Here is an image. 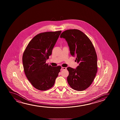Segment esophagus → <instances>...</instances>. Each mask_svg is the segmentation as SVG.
I'll use <instances>...</instances> for the list:
<instances>
[{
  "label": "esophagus",
  "mask_w": 120,
  "mask_h": 120,
  "mask_svg": "<svg viewBox=\"0 0 120 120\" xmlns=\"http://www.w3.org/2000/svg\"><path fill=\"white\" fill-rule=\"evenodd\" d=\"M66 68L65 67H62L61 68V70H66Z\"/></svg>",
  "instance_id": "1"
}]
</instances>
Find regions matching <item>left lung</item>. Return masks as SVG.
<instances>
[{
    "mask_svg": "<svg viewBox=\"0 0 120 120\" xmlns=\"http://www.w3.org/2000/svg\"><path fill=\"white\" fill-rule=\"evenodd\" d=\"M69 46L71 54L76 56L79 66L76 69L68 67L67 81L72 89L82 91L91 84L97 72V56L91 41L78 30H68L61 33Z\"/></svg>",
    "mask_w": 120,
    "mask_h": 120,
    "instance_id": "1",
    "label": "left lung"
}]
</instances>
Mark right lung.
<instances>
[{
    "label": "right lung",
    "instance_id": "add662e5",
    "mask_svg": "<svg viewBox=\"0 0 120 120\" xmlns=\"http://www.w3.org/2000/svg\"><path fill=\"white\" fill-rule=\"evenodd\" d=\"M61 32L40 33L30 41L23 53L25 74L33 86L39 90H47L52 87L60 71L61 66H49L46 61Z\"/></svg>",
    "mask_w": 120,
    "mask_h": 120
}]
</instances>
